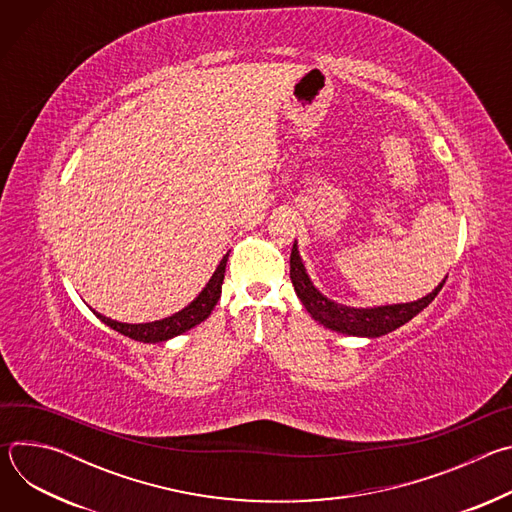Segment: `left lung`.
I'll use <instances>...</instances> for the list:
<instances>
[{
  "mask_svg": "<svg viewBox=\"0 0 512 512\" xmlns=\"http://www.w3.org/2000/svg\"><path fill=\"white\" fill-rule=\"evenodd\" d=\"M289 277L291 283H294L296 294L304 308L310 312V316L324 324L330 330H336L340 334H350V336H367V338H377L387 332L397 330L411 318H415L423 308H427L435 296L440 294V289L444 287L446 279L437 285L431 294L417 302H407V304H393V306H377V308H350L342 306L334 300H328L322 291L312 283L310 275L306 273L304 261L298 251V243H294V249H291L289 255Z\"/></svg>",
  "mask_w": 512,
  "mask_h": 512,
  "instance_id": "left-lung-1",
  "label": "left lung"
}]
</instances>
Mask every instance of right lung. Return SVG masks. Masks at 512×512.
<instances>
[{"label": "right lung", "instance_id": "1", "mask_svg": "<svg viewBox=\"0 0 512 512\" xmlns=\"http://www.w3.org/2000/svg\"><path fill=\"white\" fill-rule=\"evenodd\" d=\"M227 261H229V253L223 257V261L218 263L216 271L212 273V277L208 279L206 287L200 291L198 298L194 302H190L184 310L176 312L174 316H168L164 320H156V322H145V324H125V322H117L111 320L99 312L93 310V314L107 324L109 328H113L115 332L131 338V340H139V342H166L174 336H180L182 332L194 328L196 324L204 322L212 308L216 306L218 298H221L223 291V279H225V269H227Z\"/></svg>", "mask_w": 512, "mask_h": 512}]
</instances>
